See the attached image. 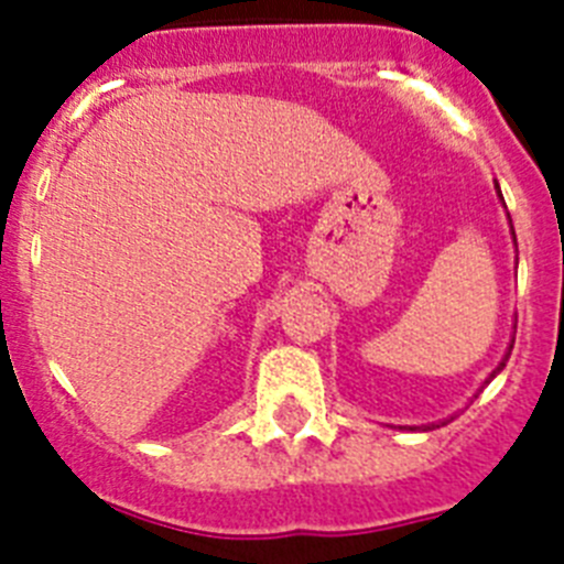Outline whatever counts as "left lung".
<instances>
[{"label":"left lung","mask_w":564,"mask_h":564,"mask_svg":"<svg viewBox=\"0 0 564 564\" xmlns=\"http://www.w3.org/2000/svg\"><path fill=\"white\" fill-rule=\"evenodd\" d=\"M497 188H500V186H497ZM500 197H502V194H500ZM514 242H517V237H514ZM511 347H514V344H511ZM511 347H508V356H511ZM508 356H506V358H502V364H500V367H497V370H495V372H500V370H502V367H506ZM491 378H495V376H491ZM432 426H435V423H432ZM432 426H426V430H432Z\"/></svg>","instance_id":"left-lung-1"}]
</instances>
